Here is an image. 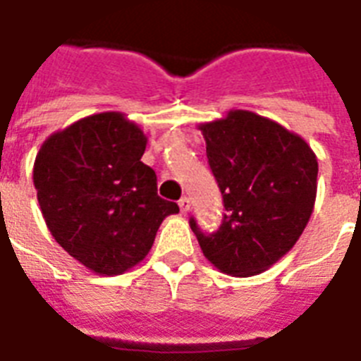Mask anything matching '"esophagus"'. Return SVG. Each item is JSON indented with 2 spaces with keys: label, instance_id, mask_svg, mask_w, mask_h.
I'll return each mask as SVG.
<instances>
[{
  "label": "esophagus",
  "instance_id": "obj_1",
  "mask_svg": "<svg viewBox=\"0 0 361 361\" xmlns=\"http://www.w3.org/2000/svg\"><path fill=\"white\" fill-rule=\"evenodd\" d=\"M180 209H181V214H187V212H189V208H191V200H189V198L187 197H181L180 198Z\"/></svg>",
  "mask_w": 361,
  "mask_h": 361
}]
</instances>
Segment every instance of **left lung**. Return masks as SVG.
<instances>
[{
    "mask_svg": "<svg viewBox=\"0 0 361 361\" xmlns=\"http://www.w3.org/2000/svg\"><path fill=\"white\" fill-rule=\"evenodd\" d=\"M200 130L226 214L212 234L195 217L189 225L215 268L262 274L290 251L313 214L317 155L302 136L249 110H231Z\"/></svg>",
    "mask_w": 361,
    "mask_h": 361,
    "instance_id": "1",
    "label": "left lung"
}]
</instances>
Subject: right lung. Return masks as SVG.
Wrapping results in <instances>:
<instances>
[{
	"instance_id": "1",
	"label": "right lung",
	"mask_w": 361,
	"mask_h": 361,
	"mask_svg": "<svg viewBox=\"0 0 361 361\" xmlns=\"http://www.w3.org/2000/svg\"><path fill=\"white\" fill-rule=\"evenodd\" d=\"M146 142L121 112H103L54 133L37 153L33 183L48 231L95 274L120 275L144 260L164 217L180 212L140 161Z\"/></svg>"
}]
</instances>
